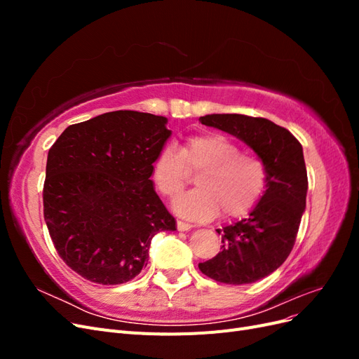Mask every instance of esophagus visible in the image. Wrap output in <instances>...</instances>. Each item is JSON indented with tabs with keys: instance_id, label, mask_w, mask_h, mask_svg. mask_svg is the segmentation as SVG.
Returning <instances> with one entry per match:
<instances>
[{
	"instance_id": "1",
	"label": "esophagus",
	"mask_w": 359,
	"mask_h": 359,
	"mask_svg": "<svg viewBox=\"0 0 359 359\" xmlns=\"http://www.w3.org/2000/svg\"><path fill=\"white\" fill-rule=\"evenodd\" d=\"M177 227H178V231H181V232H186V231H190L191 229V224L190 223H184V222H177Z\"/></svg>"
}]
</instances>
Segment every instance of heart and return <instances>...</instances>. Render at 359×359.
I'll return each instance as SVG.
<instances>
[{
  "label": "heart",
  "mask_w": 359,
  "mask_h": 359,
  "mask_svg": "<svg viewBox=\"0 0 359 359\" xmlns=\"http://www.w3.org/2000/svg\"><path fill=\"white\" fill-rule=\"evenodd\" d=\"M198 172V190L175 202V211L184 219L211 220L220 208L229 217L244 215L266 186L264 161L240 153V147L220 133L190 137L180 149L173 145L161 148L151 175L163 196L175 199L186 189L190 173Z\"/></svg>",
  "instance_id": "b5f03b06"
}]
</instances>
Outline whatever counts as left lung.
I'll use <instances>...</instances> for the list:
<instances>
[{
	"label": "left lung",
	"mask_w": 359,
	"mask_h": 359,
	"mask_svg": "<svg viewBox=\"0 0 359 359\" xmlns=\"http://www.w3.org/2000/svg\"><path fill=\"white\" fill-rule=\"evenodd\" d=\"M199 121L252 148L266 169V190L248 217L217 229L222 252L199 264L202 274L226 285H248L285 262L306 210L307 169L302 147L289 130L266 118L211 114Z\"/></svg>",
	"instance_id": "8db88e82"
}]
</instances>
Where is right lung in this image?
I'll return each instance as SVG.
<instances>
[{
    "mask_svg": "<svg viewBox=\"0 0 359 359\" xmlns=\"http://www.w3.org/2000/svg\"><path fill=\"white\" fill-rule=\"evenodd\" d=\"M168 118L115 111L69 126L52 145L43 214L58 255L99 285H121L147 266L153 236L177 231L151 169L172 132Z\"/></svg>",
    "mask_w": 359,
    "mask_h": 359,
    "instance_id": "obj_1",
    "label": "right lung"
}]
</instances>
